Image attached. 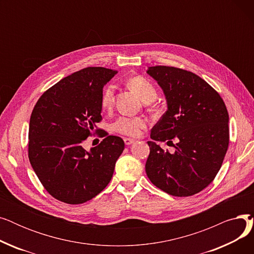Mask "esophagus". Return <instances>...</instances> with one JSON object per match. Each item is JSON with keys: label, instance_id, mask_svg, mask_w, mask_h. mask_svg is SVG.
Segmentation results:
<instances>
[{"label": "esophagus", "instance_id": "esophagus-1", "mask_svg": "<svg viewBox=\"0 0 254 254\" xmlns=\"http://www.w3.org/2000/svg\"><path fill=\"white\" fill-rule=\"evenodd\" d=\"M124 141H125L126 145H130V144H132V143L135 142V140H134V139H130V138H125V139H124Z\"/></svg>", "mask_w": 254, "mask_h": 254}]
</instances>
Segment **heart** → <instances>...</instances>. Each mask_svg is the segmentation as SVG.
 Returning a JSON list of instances; mask_svg holds the SVG:
<instances>
[{
    "label": "heart",
    "mask_w": 254,
    "mask_h": 254,
    "mask_svg": "<svg viewBox=\"0 0 254 254\" xmlns=\"http://www.w3.org/2000/svg\"><path fill=\"white\" fill-rule=\"evenodd\" d=\"M127 86L144 102L151 103L157 97V91L154 85L142 76H134L128 79ZM114 101L113 85L106 86L102 95V107L104 109L109 108ZM146 127V120L142 117L120 116L112 124V130L120 135L137 137L141 129Z\"/></svg>",
    "instance_id": "b5f03b06"
}]
</instances>
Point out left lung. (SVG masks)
<instances>
[{"mask_svg":"<svg viewBox=\"0 0 254 254\" xmlns=\"http://www.w3.org/2000/svg\"><path fill=\"white\" fill-rule=\"evenodd\" d=\"M147 74L162 87L168 110L151 129L146 174L171 195L195 194L214 180L229 148L225 104L214 88L190 71L155 65ZM156 141H167L176 151L165 152Z\"/></svg>","mask_w":254,"mask_h":254,"instance_id":"left-lung-1","label":"left lung"}]
</instances>
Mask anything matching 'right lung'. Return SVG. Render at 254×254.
Segmentation results:
<instances>
[{
	"label": "right lung",
	"instance_id": "obj_1",
	"mask_svg": "<svg viewBox=\"0 0 254 254\" xmlns=\"http://www.w3.org/2000/svg\"><path fill=\"white\" fill-rule=\"evenodd\" d=\"M116 71L88 66L47 89L36 103L29 127V159L44 189L61 202L77 205L110 182L124 140L108 136L89 152L83 142L100 131L104 85Z\"/></svg>",
	"mask_w": 254,
	"mask_h": 254
}]
</instances>
